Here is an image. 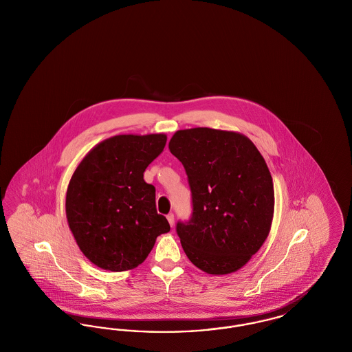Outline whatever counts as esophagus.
<instances>
[{"label": "esophagus", "instance_id": "obj_1", "mask_svg": "<svg viewBox=\"0 0 352 352\" xmlns=\"http://www.w3.org/2000/svg\"><path fill=\"white\" fill-rule=\"evenodd\" d=\"M166 218H168L170 226H171V227H174V214H168Z\"/></svg>", "mask_w": 352, "mask_h": 352}]
</instances>
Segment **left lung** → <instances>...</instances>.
I'll use <instances>...</instances> for the list:
<instances>
[{"instance_id":"left-lung-1","label":"left lung","mask_w":352,"mask_h":352,"mask_svg":"<svg viewBox=\"0 0 352 352\" xmlns=\"http://www.w3.org/2000/svg\"><path fill=\"white\" fill-rule=\"evenodd\" d=\"M168 149L184 165L192 214L177 223L188 260L208 274L244 267L268 237L274 212L265 160L244 134L211 128L178 131Z\"/></svg>"}]
</instances>
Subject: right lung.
<instances>
[{
	"mask_svg": "<svg viewBox=\"0 0 352 352\" xmlns=\"http://www.w3.org/2000/svg\"><path fill=\"white\" fill-rule=\"evenodd\" d=\"M166 134H118L98 144L74 171L66 195L68 226L84 256L99 268L138 267L155 239L170 231L155 208L144 171L166 145Z\"/></svg>",
	"mask_w": 352,
	"mask_h": 352,
	"instance_id": "right-lung-1",
	"label": "right lung"
}]
</instances>
